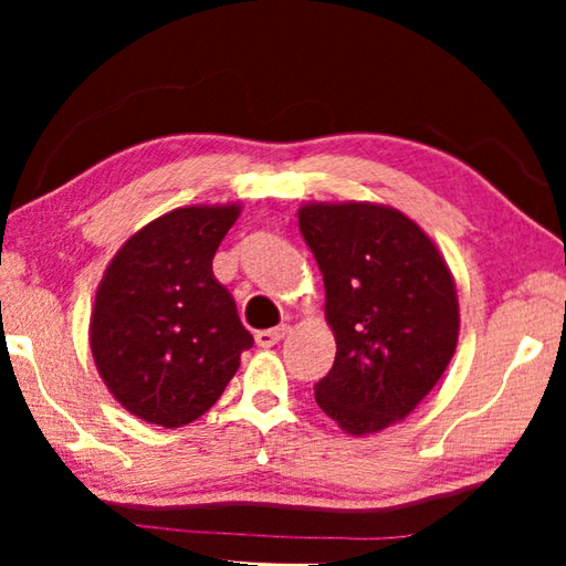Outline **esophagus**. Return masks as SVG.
<instances>
[{
    "label": "esophagus",
    "instance_id": "esophagus-1",
    "mask_svg": "<svg viewBox=\"0 0 566 566\" xmlns=\"http://www.w3.org/2000/svg\"><path fill=\"white\" fill-rule=\"evenodd\" d=\"M286 334H290V324H280V327H274V329H262V332H256V344H260V347H264V349H270V347H274V344H280Z\"/></svg>",
    "mask_w": 566,
    "mask_h": 566
}]
</instances>
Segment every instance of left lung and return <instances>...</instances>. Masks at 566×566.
Segmentation results:
<instances>
[{
    "instance_id": "8db88e82",
    "label": "left lung",
    "mask_w": 566,
    "mask_h": 566,
    "mask_svg": "<svg viewBox=\"0 0 566 566\" xmlns=\"http://www.w3.org/2000/svg\"><path fill=\"white\" fill-rule=\"evenodd\" d=\"M296 217L337 339L314 399L342 432H381L417 409L454 357V276L424 229L395 207L310 202Z\"/></svg>"
}]
</instances>
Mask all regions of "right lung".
Instances as JSON below:
<instances>
[{
  "label": "right lung",
  "mask_w": 566,
  "mask_h": 566,
  "mask_svg": "<svg viewBox=\"0 0 566 566\" xmlns=\"http://www.w3.org/2000/svg\"><path fill=\"white\" fill-rule=\"evenodd\" d=\"M239 205L179 207L119 247L94 296L90 347L112 397L175 429L222 397L254 344L212 260Z\"/></svg>",
  "instance_id": "add662e5"
}]
</instances>
